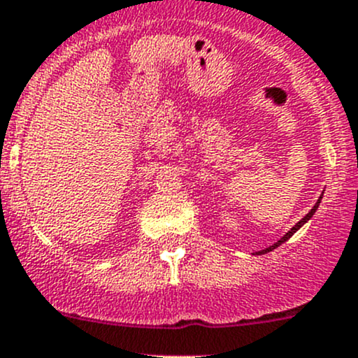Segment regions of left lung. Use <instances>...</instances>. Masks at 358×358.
I'll use <instances>...</instances> for the list:
<instances>
[{"label":"left lung","instance_id":"1","mask_svg":"<svg viewBox=\"0 0 358 358\" xmlns=\"http://www.w3.org/2000/svg\"><path fill=\"white\" fill-rule=\"evenodd\" d=\"M320 198H322V196H320ZM320 198H319V200H317V203L314 205V208H312V210H310V212H308V213H307V215H305V217H303V219H301V220H300V222H298V224H296V226H294V227H293V229H291V231H288V233H286L285 236H282V238H281V239H279V241H278V243H275V245H274V246H268V248L262 250V252H259V253H267V252H272V250H274V248H278V246H279V245H282V243H285V241H288V239L291 238V236H293L294 233H296V231H298V229H300V227H301V226H303V224H305V222H307V220H308V219H310V217H312V215H314V213H315V210H317V206H319V203H320Z\"/></svg>","mask_w":358,"mask_h":358}]
</instances>
